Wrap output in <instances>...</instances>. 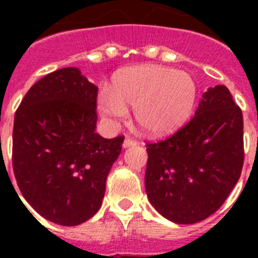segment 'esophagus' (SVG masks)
<instances>
[{"label":"esophagus","instance_id":"obj_1","mask_svg":"<svg viewBox=\"0 0 258 258\" xmlns=\"http://www.w3.org/2000/svg\"><path fill=\"white\" fill-rule=\"evenodd\" d=\"M137 141L136 140H133V138H129V137H127V138H125V141H124V147L125 149H126V147H131V146H136L137 145Z\"/></svg>","mask_w":258,"mask_h":258}]
</instances>
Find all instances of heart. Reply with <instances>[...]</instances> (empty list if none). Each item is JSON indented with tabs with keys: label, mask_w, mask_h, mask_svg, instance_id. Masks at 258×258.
I'll return each mask as SVG.
<instances>
[{
	"label": "heart",
	"mask_w": 258,
	"mask_h": 258,
	"mask_svg": "<svg viewBox=\"0 0 258 258\" xmlns=\"http://www.w3.org/2000/svg\"><path fill=\"white\" fill-rule=\"evenodd\" d=\"M198 89L186 72L156 64H141L120 71L109 93L99 97V109L111 122L126 117L127 108L141 131L166 137L179 131L192 116Z\"/></svg>",
	"instance_id": "1"
}]
</instances>
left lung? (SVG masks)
Returning a JSON list of instances; mask_svg holds the SVG:
<instances>
[{"instance_id":"1","label":"left lung","mask_w":258,"mask_h":258,"mask_svg":"<svg viewBox=\"0 0 258 258\" xmlns=\"http://www.w3.org/2000/svg\"><path fill=\"white\" fill-rule=\"evenodd\" d=\"M146 150L145 186L154 208L181 225L206 220L240 177L241 109L226 86L209 88L187 124L166 140L147 143Z\"/></svg>"}]
</instances>
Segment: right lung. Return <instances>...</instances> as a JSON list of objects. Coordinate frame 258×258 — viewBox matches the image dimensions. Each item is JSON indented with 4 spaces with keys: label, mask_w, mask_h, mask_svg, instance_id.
<instances>
[{
    "label": "right lung",
    "mask_w": 258,
    "mask_h": 258,
    "mask_svg": "<svg viewBox=\"0 0 258 258\" xmlns=\"http://www.w3.org/2000/svg\"><path fill=\"white\" fill-rule=\"evenodd\" d=\"M97 94L79 68H61L38 80L15 112L13 169L20 192L40 216L63 226L101 208L121 152L124 137L95 133Z\"/></svg>",
    "instance_id": "right-lung-1"
}]
</instances>
